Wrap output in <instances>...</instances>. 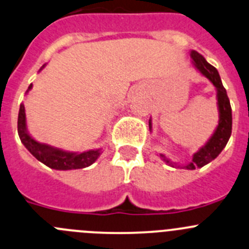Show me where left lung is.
I'll return each mask as SVG.
<instances>
[{
    "mask_svg": "<svg viewBox=\"0 0 249 249\" xmlns=\"http://www.w3.org/2000/svg\"><path fill=\"white\" fill-rule=\"evenodd\" d=\"M191 57L194 59L195 64H196L197 69L203 74L206 78H208L209 80L213 83V85L216 88L218 91V105H219V112H220V120H219V125L216 127L215 132L212 136V139L209 140L208 143L203 147V148L199 149V152H197L194 156V159L190 164L185 165L183 168L190 169V170H194L196 168H202L203 165L208 164L209 161H212L213 159H215L219 156L221 151L224 149V147L228 143L229 139L231 136V130H232V114H231V106H230V100L228 97V93H226L225 88L223 86L221 83V79L219 76L218 71L214 68L213 66L207 62L204 59V57L202 54H199L196 51H192ZM152 127L151 120H149V129ZM161 158L171 166H176L171 163L170 160L165 158L163 154H160Z\"/></svg>",
    "mask_w": 249,
    "mask_h": 249,
    "instance_id": "obj_1",
    "label": "left lung"
}]
</instances>
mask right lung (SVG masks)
I'll return each mask as SVG.
<instances>
[{
  "instance_id": "add662e5",
  "label": "right lung",
  "mask_w": 249,
  "mask_h": 249,
  "mask_svg": "<svg viewBox=\"0 0 249 249\" xmlns=\"http://www.w3.org/2000/svg\"><path fill=\"white\" fill-rule=\"evenodd\" d=\"M31 86L33 85L29 86V90L31 89ZM18 134L24 146L28 148V151L37 160H40L41 163L50 166V168L57 169V170L86 168V166L91 165L101 154V149L84 152V153H69V152L52 148L47 144H41L36 142L26 132L25 108H24V105H20V108H19Z\"/></svg>"
}]
</instances>
